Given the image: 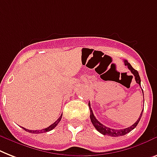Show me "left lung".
<instances>
[{"label": "left lung", "mask_w": 157, "mask_h": 157, "mask_svg": "<svg viewBox=\"0 0 157 157\" xmlns=\"http://www.w3.org/2000/svg\"><path fill=\"white\" fill-rule=\"evenodd\" d=\"M124 64L126 66H127V67L129 68V70L132 72V74L134 75L135 76V79H136V83H138L140 86V75H139V72L136 71V69H134L132 66L130 64L127 60H125L124 59ZM143 96H144V92H143ZM89 106H90V119H91V122L93 123V125L94 126V127L98 130V132H99L100 133H101L102 135L104 136H114V137H117V136H124L126 134L129 133L130 132H132V130L135 129L136 127V126L138 125L139 122L140 120L141 117H142V114H143V109L142 112H141L140 115L139 117L138 120L136 121V123H134L132 126L129 127H127V128H125V129H120V130H116V129H112V128H109V127H105L102 123H101L98 119H97L95 117H94V114L93 113V110H92L91 107H90V103H89Z\"/></svg>", "instance_id": "8db88e82"}]
</instances>
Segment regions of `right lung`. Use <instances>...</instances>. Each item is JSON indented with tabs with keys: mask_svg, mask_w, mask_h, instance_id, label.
Segmentation results:
<instances>
[{
	"mask_svg": "<svg viewBox=\"0 0 157 157\" xmlns=\"http://www.w3.org/2000/svg\"><path fill=\"white\" fill-rule=\"evenodd\" d=\"M61 118H62V114L59 116V118L58 119H57V120L54 123H53V124H52L48 127H47V128H44V129H43V130H36V131H32V130L25 129V128H24V127H22V129L25 130V132H30V133H32V134H39V133H43V132H50V131H52V129H54L55 127H56L57 124H58V123H59V121L61 120Z\"/></svg>",
	"mask_w": 157,
	"mask_h": 157,
	"instance_id": "1",
	"label": "right lung"
}]
</instances>
